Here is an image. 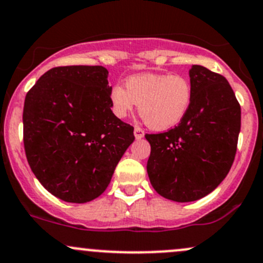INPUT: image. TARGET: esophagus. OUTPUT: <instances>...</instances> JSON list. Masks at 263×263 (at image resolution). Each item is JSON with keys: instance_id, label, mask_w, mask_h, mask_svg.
Wrapping results in <instances>:
<instances>
[{"instance_id": "34e87169", "label": "esophagus", "mask_w": 263, "mask_h": 263, "mask_svg": "<svg viewBox=\"0 0 263 263\" xmlns=\"http://www.w3.org/2000/svg\"><path fill=\"white\" fill-rule=\"evenodd\" d=\"M143 136H145V131L141 127H135V137H136V140H141Z\"/></svg>"}]
</instances>
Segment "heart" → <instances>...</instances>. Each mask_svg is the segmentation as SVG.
I'll return each mask as SVG.
<instances>
[{"label": "heart", "instance_id": "1", "mask_svg": "<svg viewBox=\"0 0 263 263\" xmlns=\"http://www.w3.org/2000/svg\"><path fill=\"white\" fill-rule=\"evenodd\" d=\"M193 89L181 76L143 73L126 79V88L110 89L109 101L116 117L124 118L136 104L145 123L157 131L176 126L189 110Z\"/></svg>", "mask_w": 263, "mask_h": 263}]
</instances>
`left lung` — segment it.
<instances>
[{"instance_id":"obj_1","label":"left lung","mask_w":263,"mask_h":263,"mask_svg":"<svg viewBox=\"0 0 263 263\" xmlns=\"http://www.w3.org/2000/svg\"><path fill=\"white\" fill-rule=\"evenodd\" d=\"M189 77L193 98L180 123L145 135L151 185L179 203L205 197L224 180L241 131V106L224 77L201 65H193Z\"/></svg>"}]
</instances>
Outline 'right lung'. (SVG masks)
I'll return each mask as SVG.
<instances>
[{
  "label": "right lung",
  "mask_w": 263,
  "mask_h": 263,
  "mask_svg": "<svg viewBox=\"0 0 263 263\" xmlns=\"http://www.w3.org/2000/svg\"><path fill=\"white\" fill-rule=\"evenodd\" d=\"M108 70L57 66L27 92L22 122L27 162L44 187L69 203H87L107 189L134 142V127L110 109Z\"/></svg>",
  "instance_id": "right-lung-1"
}]
</instances>
